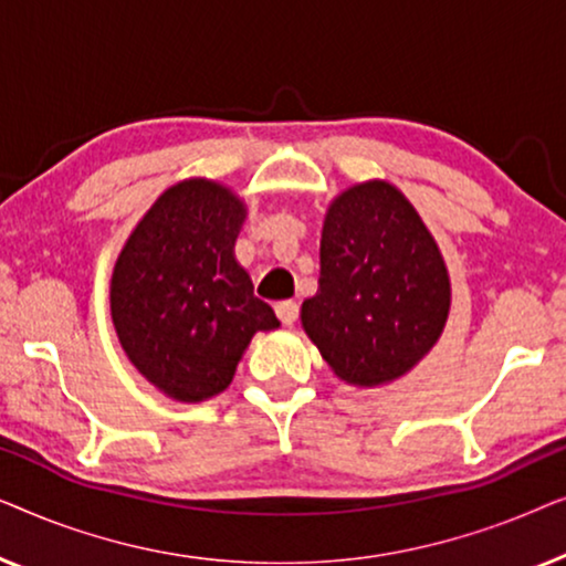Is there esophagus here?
I'll return each mask as SVG.
<instances>
[{
  "instance_id": "1",
  "label": "esophagus",
  "mask_w": 566,
  "mask_h": 566,
  "mask_svg": "<svg viewBox=\"0 0 566 566\" xmlns=\"http://www.w3.org/2000/svg\"><path fill=\"white\" fill-rule=\"evenodd\" d=\"M275 314H277V319L285 324V327H293L298 319V304L296 301H281V304H275Z\"/></svg>"
}]
</instances>
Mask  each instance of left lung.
Instances as JSON below:
<instances>
[{
	"mask_svg": "<svg viewBox=\"0 0 566 566\" xmlns=\"http://www.w3.org/2000/svg\"><path fill=\"white\" fill-rule=\"evenodd\" d=\"M451 275L430 229L397 185L366 180L327 208L319 289L301 327L337 378L358 389L409 374L443 335Z\"/></svg>",
	"mask_w": 566,
	"mask_h": 566,
	"instance_id": "obj_1",
	"label": "left lung"
}]
</instances>
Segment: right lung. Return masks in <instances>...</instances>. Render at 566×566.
Masks as SVG:
<instances>
[{
  "label": "right lung",
  "instance_id": "1",
  "mask_svg": "<svg viewBox=\"0 0 566 566\" xmlns=\"http://www.w3.org/2000/svg\"><path fill=\"white\" fill-rule=\"evenodd\" d=\"M244 219L234 190L190 177L154 200L115 260V335L138 374L175 401L221 394L252 337L281 327L234 258Z\"/></svg>",
  "mask_w": 566,
  "mask_h": 566
}]
</instances>
